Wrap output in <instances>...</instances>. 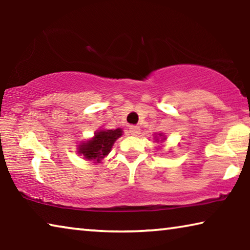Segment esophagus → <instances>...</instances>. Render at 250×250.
I'll return each instance as SVG.
<instances>
[{"label":"esophagus","mask_w":250,"mask_h":250,"mask_svg":"<svg viewBox=\"0 0 250 250\" xmlns=\"http://www.w3.org/2000/svg\"><path fill=\"white\" fill-rule=\"evenodd\" d=\"M129 131L132 135H138L139 133H140V128H139L138 125H130Z\"/></svg>","instance_id":"esophagus-1"}]
</instances>
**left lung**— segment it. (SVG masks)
<instances>
[{"instance_id": "obj_1", "label": "left lung", "mask_w": 250, "mask_h": 250, "mask_svg": "<svg viewBox=\"0 0 250 250\" xmlns=\"http://www.w3.org/2000/svg\"><path fill=\"white\" fill-rule=\"evenodd\" d=\"M160 135H162V134H160Z\"/></svg>"}]
</instances>
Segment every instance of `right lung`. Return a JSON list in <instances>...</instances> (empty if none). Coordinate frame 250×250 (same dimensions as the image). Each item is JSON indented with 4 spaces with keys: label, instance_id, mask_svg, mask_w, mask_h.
Listing matches in <instances>:
<instances>
[{
    "label": "right lung",
    "instance_id": "obj_1",
    "mask_svg": "<svg viewBox=\"0 0 250 250\" xmlns=\"http://www.w3.org/2000/svg\"><path fill=\"white\" fill-rule=\"evenodd\" d=\"M121 135V129L100 130L95 133V137L91 140L83 143L79 146V153H82L84 159L96 160L97 162H99L101 159L109 154L113 143Z\"/></svg>",
    "mask_w": 250,
    "mask_h": 250
}]
</instances>
